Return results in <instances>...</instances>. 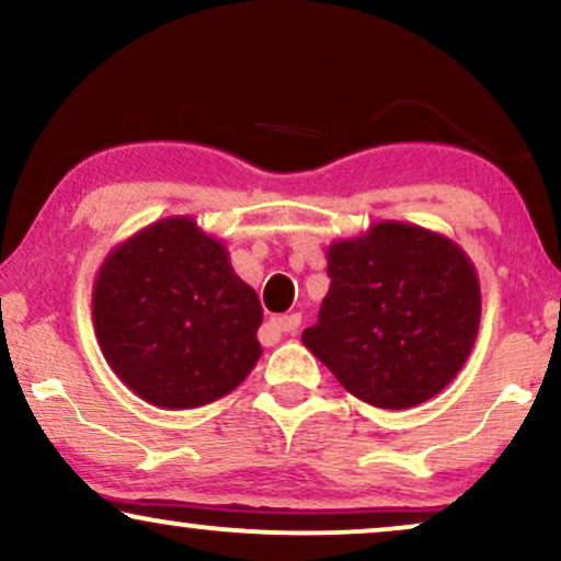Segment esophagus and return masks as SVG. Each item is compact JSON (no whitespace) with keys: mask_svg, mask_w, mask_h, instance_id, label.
Segmentation results:
<instances>
[{"mask_svg":"<svg viewBox=\"0 0 561 561\" xmlns=\"http://www.w3.org/2000/svg\"><path fill=\"white\" fill-rule=\"evenodd\" d=\"M300 321H302L300 313H287V316L272 318L266 329L272 331V333H295L297 325H300Z\"/></svg>","mask_w":561,"mask_h":561,"instance_id":"34e87169","label":"esophagus"}]
</instances>
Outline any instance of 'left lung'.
<instances>
[{
  "mask_svg": "<svg viewBox=\"0 0 561 561\" xmlns=\"http://www.w3.org/2000/svg\"><path fill=\"white\" fill-rule=\"evenodd\" d=\"M331 287L302 344L359 401L411 409L460 373L481 321L479 274L450 238L382 219L325 251Z\"/></svg>",
  "mask_w": 561,
  "mask_h": 561,
  "instance_id": "left-lung-1",
  "label": "left lung"
}]
</instances>
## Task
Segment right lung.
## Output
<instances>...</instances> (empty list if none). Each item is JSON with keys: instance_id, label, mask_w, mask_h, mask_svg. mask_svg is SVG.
<instances>
[{"instance_id": "1", "label": "right lung", "mask_w": 561, "mask_h": 561, "mask_svg": "<svg viewBox=\"0 0 561 561\" xmlns=\"http://www.w3.org/2000/svg\"><path fill=\"white\" fill-rule=\"evenodd\" d=\"M259 295L222 240L194 217L147 225L118 243L92 285L105 363L160 409H196L236 391L261 357Z\"/></svg>"}]
</instances>
